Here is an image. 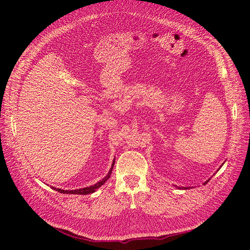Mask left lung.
<instances>
[{
    "mask_svg": "<svg viewBox=\"0 0 250 250\" xmlns=\"http://www.w3.org/2000/svg\"><path fill=\"white\" fill-rule=\"evenodd\" d=\"M219 169H220V168H219ZM208 180H209V179H208ZM208 180H207V181H206V183H204L203 185H206L207 183H208ZM175 187H176V188H184V187H177V186H175Z\"/></svg>",
    "mask_w": 250,
    "mask_h": 250,
    "instance_id": "1",
    "label": "left lung"
}]
</instances>
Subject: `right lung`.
I'll list each match as a JSON object with an SVG mask.
<instances>
[{"mask_svg":"<svg viewBox=\"0 0 250 250\" xmlns=\"http://www.w3.org/2000/svg\"><path fill=\"white\" fill-rule=\"evenodd\" d=\"M113 165H115V160H113L112 162V165H111V168L108 172V174L106 176H105L103 179H101L100 181H98L97 184H95L94 186H90V187H86V188H78V190H62V188H56L54 187H52L53 188H54L55 191H58L59 193H63V194H78V195H86V194H92L94 192H96L97 188H99L102 185L105 184V181H106L109 177H110V174H111V171L113 169Z\"/></svg>","mask_w":250,"mask_h":250,"instance_id":"add662e5","label":"right lung"}]
</instances>
